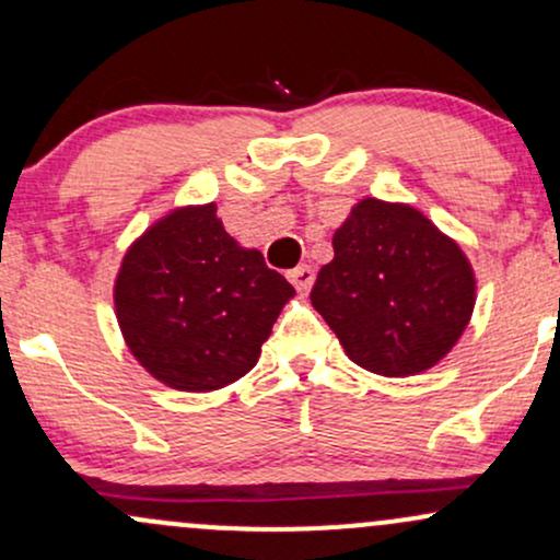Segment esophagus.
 I'll return each mask as SVG.
<instances>
[{
  "label": "esophagus",
  "instance_id": "obj_1",
  "mask_svg": "<svg viewBox=\"0 0 560 560\" xmlns=\"http://www.w3.org/2000/svg\"><path fill=\"white\" fill-rule=\"evenodd\" d=\"M287 279L292 281L294 289H300V292H307V289L313 287V279H316V273H313L311 266H298L294 271L287 273Z\"/></svg>",
  "mask_w": 560,
  "mask_h": 560
}]
</instances>
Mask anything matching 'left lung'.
<instances>
[{
    "mask_svg": "<svg viewBox=\"0 0 560 560\" xmlns=\"http://www.w3.org/2000/svg\"><path fill=\"white\" fill-rule=\"evenodd\" d=\"M313 307L347 358L382 376L432 369L474 311V271L453 240L410 205L363 199L334 234Z\"/></svg>",
    "mask_w": 560,
    "mask_h": 560,
    "instance_id": "1",
    "label": "left lung"
}]
</instances>
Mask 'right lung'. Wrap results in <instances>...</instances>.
<instances>
[{"instance_id":"1","label":"right lung","mask_w":560,"mask_h":560,"mask_svg":"<svg viewBox=\"0 0 560 560\" xmlns=\"http://www.w3.org/2000/svg\"><path fill=\"white\" fill-rule=\"evenodd\" d=\"M294 289L258 249H244L213 202L173 210L126 253L115 313L133 358L184 392L247 374Z\"/></svg>"}]
</instances>
